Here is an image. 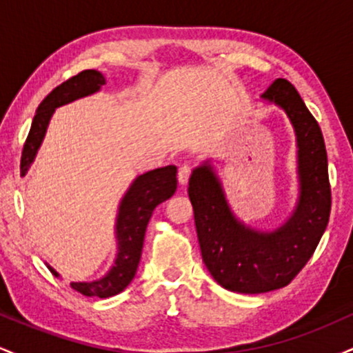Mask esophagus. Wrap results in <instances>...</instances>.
<instances>
[{
	"instance_id": "34e87169",
	"label": "esophagus",
	"mask_w": 353,
	"mask_h": 353,
	"mask_svg": "<svg viewBox=\"0 0 353 353\" xmlns=\"http://www.w3.org/2000/svg\"><path fill=\"white\" fill-rule=\"evenodd\" d=\"M190 168L188 164H184V165H181L179 168V172H177V181H179V184H188V181H189V177H190Z\"/></svg>"
}]
</instances>
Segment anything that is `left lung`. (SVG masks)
<instances>
[{
  "instance_id": "obj_1",
  "label": "left lung",
  "mask_w": 353,
  "mask_h": 353,
  "mask_svg": "<svg viewBox=\"0 0 353 353\" xmlns=\"http://www.w3.org/2000/svg\"><path fill=\"white\" fill-rule=\"evenodd\" d=\"M262 98L285 109L297 134L301 199L294 216L274 232H257L232 216L209 165L197 168L189 181L202 259L230 292L262 294L289 285L315 252L330 217L327 151L319 123L287 79H275Z\"/></svg>"
}]
</instances>
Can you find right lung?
<instances>
[{"label": "right lung", "mask_w": 353, "mask_h": 353, "mask_svg": "<svg viewBox=\"0 0 353 353\" xmlns=\"http://www.w3.org/2000/svg\"><path fill=\"white\" fill-rule=\"evenodd\" d=\"M106 83L104 76L96 70L81 71L72 76L58 88H54L43 103L36 109V116L31 124L30 134L26 137V143L23 145L21 152V176L26 174L33 163L36 151L41 145V141L46 132L48 124L56 108L71 101L83 98V96L92 94L99 91V88ZM177 168L176 165H165V168L154 169L139 176L132 182V185L125 192L123 202L119 205L117 214L116 236L119 247H117V257L112 269L109 270L106 277L94 282H72L71 289L86 297L108 299L112 295L123 292L125 287L134 279L137 265L141 261L143 252L144 234L148 228L149 219L152 216V210L172 196L177 189ZM51 274L58 277V272L51 269Z\"/></svg>", "instance_id": "right-lung-1"}]
</instances>
